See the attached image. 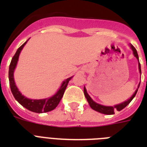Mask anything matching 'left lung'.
Segmentation results:
<instances>
[{"label": "left lung", "mask_w": 147, "mask_h": 147, "mask_svg": "<svg viewBox=\"0 0 147 147\" xmlns=\"http://www.w3.org/2000/svg\"><path fill=\"white\" fill-rule=\"evenodd\" d=\"M130 48L131 49L133 50V53H134V56L137 59V60L139 61V57H138V54H137V49H135L134 47L133 46V45H130ZM138 66H139V70H140V72L141 74V69H140V62L138 63ZM140 82L139 83V85H138V88L140 87ZM138 88H137L136 91H135L134 94H133L132 96L130 97L127 100H126L124 102L121 103V104H119V105H114V106H104V105H99L98 103L94 102V100H92L91 97L88 95V94L87 93V91H86V88L85 87H84V94H85V96L87 99L88 102L89 104L90 107H92V109L94 110V111H96L99 112V113H101V114H114V111H121L122 109H123L124 107L130 104V102L131 100L134 99V98L135 97L136 94H137V91H138Z\"/></svg>", "instance_id": "8db88e82"}]
</instances>
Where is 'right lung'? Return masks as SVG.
Listing matches in <instances>:
<instances>
[{"label": "right lung", "instance_id": "1", "mask_svg": "<svg viewBox=\"0 0 147 147\" xmlns=\"http://www.w3.org/2000/svg\"><path fill=\"white\" fill-rule=\"evenodd\" d=\"M29 39L22 45L21 47H19L17 50L15 55L12 58V60L10 62V67H9V82H10V87L13 95L15 98V99L20 104V105L24 107L26 109H28L30 111L35 112V113H46L49 112L50 111H53L57 107L59 103L62 99L63 94H64L65 90L66 88L68 83L72 77L67 78L62 82L61 87L58 90L57 92L54 95H53L50 98H45V99H40V100H33V99H29L24 96L23 94L20 92L18 88L15 85L14 78H13V71L17 66V61L19 59L20 53L23 49L24 47L28 41Z\"/></svg>", "mask_w": 147, "mask_h": 147}]
</instances>
